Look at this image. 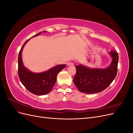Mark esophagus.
I'll return each instance as SVG.
<instances>
[{"instance_id":"34e87169","label":"esophagus","mask_w":133,"mask_h":133,"mask_svg":"<svg viewBox=\"0 0 133 133\" xmlns=\"http://www.w3.org/2000/svg\"><path fill=\"white\" fill-rule=\"evenodd\" d=\"M67 65L68 66H73L74 65V63L73 62H68L67 63Z\"/></svg>"}]
</instances>
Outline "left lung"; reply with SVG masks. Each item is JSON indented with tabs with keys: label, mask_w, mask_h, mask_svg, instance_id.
Returning a JSON list of instances; mask_svg holds the SVG:
<instances>
[{
	"label": "left lung",
	"mask_w": 133,
	"mask_h": 133,
	"mask_svg": "<svg viewBox=\"0 0 133 133\" xmlns=\"http://www.w3.org/2000/svg\"><path fill=\"white\" fill-rule=\"evenodd\" d=\"M109 54L112 61L109 66L104 69H92L80 64L75 66L76 74L73 82L78 90L86 94L101 92L112 82L118 71L119 56L111 50Z\"/></svg>",
	"instance_id": "1"
}]
</instances>
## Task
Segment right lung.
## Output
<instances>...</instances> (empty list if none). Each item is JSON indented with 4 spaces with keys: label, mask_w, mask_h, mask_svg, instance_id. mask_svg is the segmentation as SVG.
Listing matches in <instances>:
<instances>
[{
    "label": "right lung",
    "mask_w": 133,
    "mask_h": 133,
    "mask_svg": "<svg viewBox=\"0 0 133 133\" xmlns=\"http://www.w3.org/2000/svg\"><path fill=\"white\" fill-rule=\"evenodd\" d=\"M44 32H46L44 31ZM42 33L40 32L31 38L36 37ZM30 39L23 44L18 55V75L20 80L26 89L31 93L37 95L48 94L57 80L58 74L66 66L65 64H60L51 68L43 73H33L24 66L22 61V53L24 46Z\"/></svg>",
    "instance_id": "obj_1"
}]
</instances>
